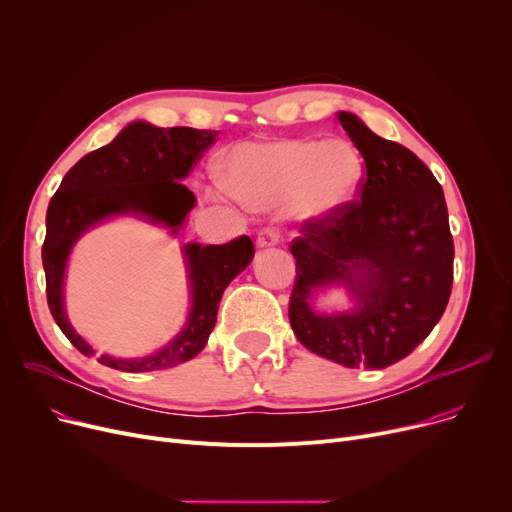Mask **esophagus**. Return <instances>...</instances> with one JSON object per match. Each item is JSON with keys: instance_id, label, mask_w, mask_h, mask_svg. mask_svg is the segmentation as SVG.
Instances as JSON below:
<instances>
[{"instance_id": "esophagus-1", "label": "esophagus", "mask_w": 512, "mask_h": 512, "mask_svg": "<svg viewBox=\"0 0 512 512\" xmlns=\"http://www.w3.org/2000/svg\"><path fill=\"white\" fill-rule=\"evenodd\" d=\"M280 242V232L276 228H263L257 234V247L265 249V247H274Z\"/></svg>"}]
</instances>
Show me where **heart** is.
Listing matches in <instances>:
<instances>
[{
	"mask_svg": "<svg viewBox=\"0 0 512 512\" xmlns=\"http://www.w3.org/2000/svg\"><path fill=\"white\" fill-rule=\"evenodd\" d=\"M365 166L346 141L272 139L228 151L222 178L228 193L253 207L290 201L301 218L324 220L359 193Z\"/></svg>",
	"mask_w": 512,
	"mask_h": 512,
	"instance_id": "obj_1",
	"label": "heart"
}]
</instances>
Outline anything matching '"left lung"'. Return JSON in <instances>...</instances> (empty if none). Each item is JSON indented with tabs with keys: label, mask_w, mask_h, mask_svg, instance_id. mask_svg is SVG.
I'll return each mask as SVG.
<instances>
[{
	"label": "left lung",
	"mask_w": 512,
	"mask_h": 512,
	"mask_svg": "<svg viewBox=\"0 0 512 512\" xmlns=\"http://www.w3.org/2000/svg\"><path fill=\"white\" fill-rule=\"evenodd\" d=\"M338 120L365 159L359 199L292 240L297 259L288 317L311 353L344 367L384 369L411 355L440 321L452 290L454 242L442 186L423 161L371 132L355 114ZM344 285L358 307L317 314L319 287Z\"/></svg>",
	"instance_id": "1"
}]
</instances>
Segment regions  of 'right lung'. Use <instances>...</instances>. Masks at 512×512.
Here are the masks:
<instances>
[{
    "label": "right lung",
    "instance_id": "1",
    "mask_svg": "<svg viewBox=\"0 0 512 512\" xmlns=\"http://www.w3.org/2000/svg\"><path fill=\"white\" fill-rule=\"evenodd\" d=\"M215 134V130L188 126L157 128L147 122H132L110 145L78 159L51 197L41 251L47 305L64 336L83 355H93V348L74 332L64 311V274L74 242L114 215H137L178 234L197 201L180 180L215 143ZM253 255L255 247L249 236L207 247L188 242L184 259L193 305L182 332L149 357L101 355L97 361L112 369L139 373L176 367L197 357L215 326L226 286L245 270Z\"/></svg>",
    "mask_w": 512,
    "mask_h": 512
}]
</instances>
